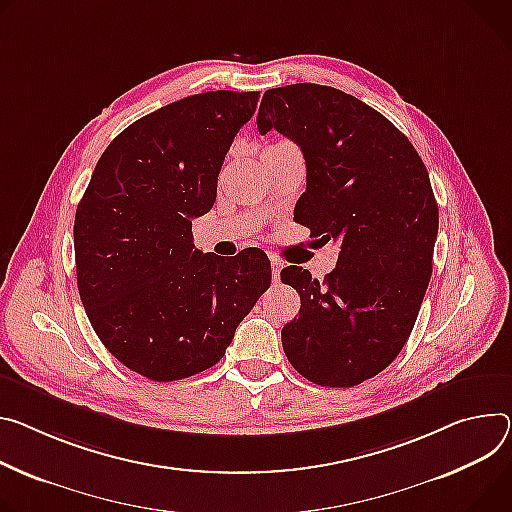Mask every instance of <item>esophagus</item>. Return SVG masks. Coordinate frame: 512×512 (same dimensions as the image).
Segmentation results:
<instances>
[{
	"mask_svg": "<svg viewBox=\"0 0 512 512\" xmlns=\"http://www.w3.org/2000/svg\"><path fill=\"white\" fill-rule=\"evenodd\" d=\"M280 271H282V263L277 259H271V277L273 282H280Z\"/></svg>",
	"mask_w": 512,
	"mask_h": 512,
	"instance_id": "esophagus-1",
	"label": "esophagus"
}]
</instances>
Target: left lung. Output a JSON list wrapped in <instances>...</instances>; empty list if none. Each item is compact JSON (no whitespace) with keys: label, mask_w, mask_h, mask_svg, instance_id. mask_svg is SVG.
<instances>
[{"label":"left lung","mask_w":512,"mask_h":512,"mask_svg":"<svg viewBox=\"0 0 512 512\" xmlns=\"http://www.w3.org/2000/svg\"><path fill=\"white\" fill-rule=\"evenodd\" d=\"M257 128L302 149L294 220L341 243L324 282L296 265L282 271L302 300L282 329L286 357L318 386H357L402 351L431 280L439 208L427 167L388 118L329 85L267 89Z\"/></svg>","instance_id":"left-lung-1"}]
</instances>
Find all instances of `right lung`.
Listing matches in <instances>:
<instances>
[{"instance_id":"obj_1","label":"right lung","mask_w":512,"mask_h":512,"mask_svg":"<svg viewBox=\"0 0 512 512\" xmlns=\"http://www.w3.org/2000/svg\"><path fill=\"white\" fill-rule=\"evenodd\" d=\"M259 91H206L124 128L75 212L77 288L104 347L153 382L216 365L271 284L263 251L224 261L194 247L218 173Z\"/></svg>"}]
</instances>
